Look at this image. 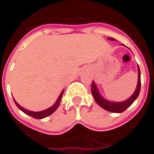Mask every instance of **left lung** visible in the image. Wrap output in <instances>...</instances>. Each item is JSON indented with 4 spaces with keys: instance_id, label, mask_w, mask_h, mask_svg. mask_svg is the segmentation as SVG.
<instances>
[{
    "instance_id": "obj_1",
    "label": "left lung",
    "mask_w": 154,
    "mask_h": 154,
    "mask_svg": "<svg viewBox=\"0 0 154 154\" xmlns=\"http://www.w3.org/2000/svg\"><path fill=\"white\" fill-rule=\"evenodd\" d=\"M109 40L115 41V39H113V38H109ZM123 45L125 46V45ZM140 88L141 74L140 69H139V67L138 66V83H137V87L134 93L128 99L122 102H113L107 100L100 94L99 88H98L96 84L94 81H92V83H91V94H92L94 99L95 100L97 104L104 109L109 111V112H113V113H122V112H124L125 109H127L128 107L130 106L135 102V99L138 98L139 92H140Z\"/></svg>"
}]
</instances>
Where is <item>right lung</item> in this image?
I'll return each instance as SVG.
<instances>
[{"label":"right lung","mask_w":154,"mask_h":154,"mask_svg":"<svg viewBox=\"0 0 154 154\" xmlns=\"http://www.w3.org/2000/svg\"><path fill=\"white\" fill-rule=\"evenodd\" d=\"M63 92H64V90H63V91L61 92V94L59 95V98L57 99L56 102L54 103V105L51 106L49 107V108H48V109H45V110L39 111V112H34V111L28 110V109H25V108L22 107L21 106L19 105V103H17V102L15 101V99H14V102H15V105L17 106L18 108H19L20 110L23 111V113H26V114L29 115V116H30V117H33V118H35V119H43V118H45V117L49 116V115L52 114V113H54V112H55L56 109H57V108L59 107V103H60V101H61L62 97H63Z\"/></svg>","instance_id":"right-lung-1"}]
</instances>
